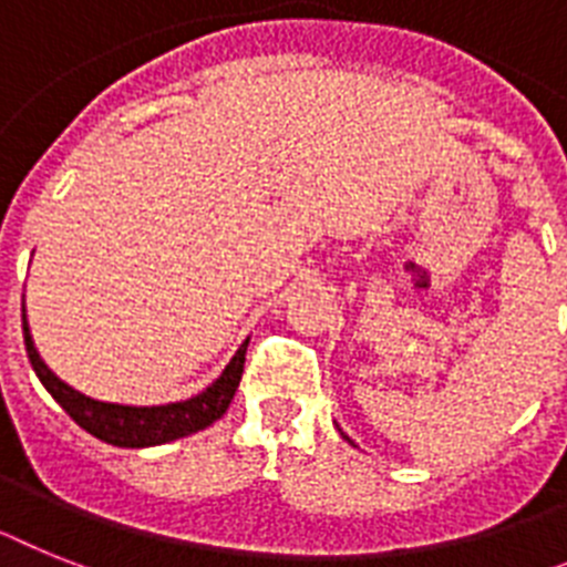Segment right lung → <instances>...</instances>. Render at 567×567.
Returning <instances> with one entry per match:
<instances>
[{"mask_svg":"<svg viewBox=\"0 0 567 567\" xmlns=\"http://www.w3.org/2000/svg\"><path fill=\"white\" fill-rule=\"evenodd\" d=\"M22 334H25V351L33 372H37L42 386L49 389L51 398L69 412L71 421L83 426L89 435L100 437V441H106L112 446H126V450L169 444L175 437H187L216 423L218 417L225 415L233 394L239 389L241 372H245V351L247 342H241L239 351L225 365V372L218 374L202 394L178 403H164V406H123V403L94 401V398L78 392V389L69 386L65 380L51 372L40 351H37V346H33L31 328H28L25 320V297H22Z\"/></svg>","mask_w":567,"mask_h":567,"instance_id":"right-lung-1","label":"right lung"}]
</instances>
